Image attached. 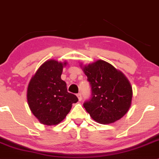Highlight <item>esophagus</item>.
Masks as SVG:
<instances>
[{
  "label": "esophagus",
  "mask_w": 159,
  "mask_h": 159,
  "mask_svg": "<svg viewBox=\"0 0 159 159\" xmlns=\"http://www.w3.org/2000/svg\"><path fill=\"white\" fill-rule=\"evenodd\" d=\"M77 96H78V100H79V101H81V99H82L81 94V93H78L77 94Z\"/></svg>",
  "instance_id": "1"
}]
</instances>
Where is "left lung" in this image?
Returning <instances> with one entry per match:
<instances>
[{
	"mask_svg": "<svg viewBox=\"0 0 159 159\" xmlns=\"http://www.w3.org/2000/svg\"><path fill=\"white\" fill-rule=\"evenodd\" d=\"M80 66L91 85L92 97L84 107L92 119L101 124L121 119L130 108L133 94L125 75L102 60Z\"/></svg>",
	"mask_w": 159,
	"mask_h": 159,
	"instance_id": "8db88e82",
	"label": "left lung"
}]
</instances>
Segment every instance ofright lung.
<instances>
[{
	"mask_svg": "<svg viewBox=\"0 0 159 159\" xmlns=\"http://www.w3.org/2000/svg\"><path fill=\"white\" fill-rule=\"evenodd\" d=\"M67 62L48 60L32 76L27 90V100L33 114L42 124L54 125L63 121L78 98L67 91L61 79Z\"/></svg>",
	"mask_w": 159,
	"mask_h": 159,
	"instance_id": "1",
	"label": "right lung"
}]
</instances>
